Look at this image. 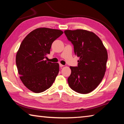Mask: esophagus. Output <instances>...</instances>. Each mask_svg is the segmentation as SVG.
Returning <instances> with one entry per match:
<instances>
[{
  "label": "esophagus",
  "instance_id": "1",
  "mask_svg": "<svg viewBox=\"0 0 124 124\" xmlns=\"http://www.w3.org/2000/svg\"><path fill=\"white\" fill-rule=\"evenodd\" d=\"M64 66V65H63V64H60V67H63Z\"/></svg>",
  "mask_w": 124,
  "mask_h": 124
}]
</instances>
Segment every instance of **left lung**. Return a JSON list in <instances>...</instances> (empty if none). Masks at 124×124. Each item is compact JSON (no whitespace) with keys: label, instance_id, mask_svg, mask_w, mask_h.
I'll list each match as a JSON object with an SVG mask.
<instances>
[{"label":"left lung","instance_id":"left-lung-1","mask_svg":"<svg viewBox=\"0 0 124 124\" xmlns=\"http://www.w3.org/2000/svg\"><path fill=\"white\" fill-rule=\"evenodd\" d=\"M64 33L74 45V53L79 57L78 67H70L69 86L78 93L93 91L101 82L106 70L108 53L100 38L84 29L66 30Z\"/></svg>","mask_w":124,"mask_h":124}]
</instances>
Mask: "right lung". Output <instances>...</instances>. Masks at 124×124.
Wrapping results in <instances>:
<instances>
[{"label": "right lung", "mask_w": 124, "mask_h": 124, "mask_svg": "<svg viewBox=\"0 0 124 124\" xmlns=\"http://www.w3.org/2000/svg\"><path fill=\"white\" fill-rule=\"evenodd\" d=\"M63 32L61 30L38 28L23 40L16 56L21 80L35 93L45 91L51 86L59 72V64L45 60L51 45Z\"/></svg>", "instance_id": "obj_1"}]
</instances>
